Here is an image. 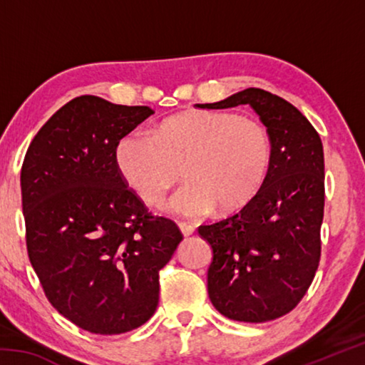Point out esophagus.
I'll list each match as a JSON object with an SVG mask.
<instances>
[{
	"label": "esophagus",
	"instance_id": "1",
	"mask_svg": "<svg viewBox=\"0 0 365 365\" xmlns=\"http://www.w3.org/2000/svg\"><path fill=\"white\" fill-rule=\"evenodd\" d=\"M178 228H180V232L183 233V237H190V235L195 233V227L185 224V222H180V224H178Z\"/></svg>",
	"mask_w": 365,
	"mask_h": 365
}]
</instances>
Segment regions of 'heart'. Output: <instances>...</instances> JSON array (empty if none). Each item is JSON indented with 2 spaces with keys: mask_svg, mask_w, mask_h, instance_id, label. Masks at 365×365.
I'll list each match as a JSON object with an SVG mask.
<instances>
[{
  "mask_svg": "<svg viewBox=\"0 0 365 365\" xmlns=\"http://www.w3.org/2000/svg\"><path fill=\"white\" fill-rule=\"evenodd\" d=\"M123 180L146 205L187 183L165 205L187 219L214 207L232 212L255 197L267 178L272 140L261 122L224 110H187L159 122L151 135H125L115 148Z\"/></svg>",
  "mask_w": 365,
  "mask_h": 365,
  "instance_id": "b5f03b06",
  "label": "heart"
}]
</instances>
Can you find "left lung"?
I'll use <instances>...</instances> for the list:
<instances>
[{
  "label": "left lung",
  "mask_w": 365,
  "mask_h": 365,
  "mask_svg": "<svg viewBox=\"0 0 365 365\" xmlns=\"http://www.w3.org/2000/svg\"><path fill=\"white\" fill-rule=\"evenodd\" d=\"M250 104L267 127L272 163L262 188L237 214L197 233L212 248L207 293L214 307L240 322H267L298 306L319 267L325 205L324 146L292 103L261 88L197 104Z\"/></svg>",
  "instance_id": "obj_1"
}]
</instances>
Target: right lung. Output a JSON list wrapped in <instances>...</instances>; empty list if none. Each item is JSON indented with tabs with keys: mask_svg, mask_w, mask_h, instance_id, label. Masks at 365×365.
<instances>
[{
	"mask_svg": "<svg viewBox=\"0 0 365 365\" xmlns=\"http://www.w3.org/2000/svg\"><path fill=\"white\" fill-rule=\"evenodd\" d=\"M154 110L73 98L30 143L21 170L30 264L48 301L100 335L138 329L182 232L153 215L115 163L117 143Z\"/></svg>",
	"mask_w": 365,
	"mask_h": 365,
	"instance_id": "add662e5",
	"label": "right lung"
}]
</instances>
